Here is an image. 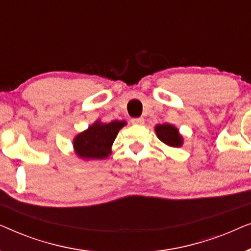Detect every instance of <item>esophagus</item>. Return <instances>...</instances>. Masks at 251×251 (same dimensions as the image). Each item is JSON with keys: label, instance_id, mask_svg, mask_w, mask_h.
<instances>
[{"label": "esophagus", "instance_id": "esophagus-1", "mask_svg": "<svg viewBox=\"0 0 251 251\" xmlns=\"http://www.w3.org/2000/svg\"><path fill=\"white\" fill-rule=\"evenodd\" d=\"M131 123L132 125H143L144 123V119L143 118H135V119H131Z\"/></svg>", "mask_w": 251, "mask_h": 251}]
</instances>
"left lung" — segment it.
I'll return each mask as SVG.
<instances>
[{"label": "left lung", "instance_id": "8db88e82", "mask_svg": "<svg viewBox=\"0 0 251 251\" xmlns=\"http://www.w3.org/2000/svg\"><path fill=\"white\" fill-rule=\"evenodd\" d=\"M155 132L157 138L168 146L180 147L183 145V137L180 136L179 130L176 126L168 125V123L157 125L155 126Z\"/></svg>", "mask_w": 251, "mask_h": 251}]
</instances>
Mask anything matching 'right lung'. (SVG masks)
I'll use <instances>...</instances> for the list:
<instances>
[{
    "instance_id": "add662e5",
    "label": "right lung",
    "mask_w": 251,
    "mask_h": 251,
    "mask_svg": "<svg viewBox=\"0 0 251 251\" xmlns=\"http://www.w3.org/2000/svg\"><path fill=\"white\" fill-rule=\"evenodd\" d=\"M126 125V121H112L109 123L96 121L74 138L75 153L84 160L106 159L112 153L111 147L116 135Z\"/></svg>"
}]
</instances>
